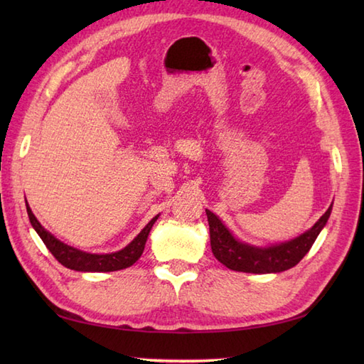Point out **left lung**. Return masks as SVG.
<instances>
[{"label":"left lung","instance_id":"obj_1","mask_svg":"<svg viewBox=\"0 0 364 364\" xmlns=\"http://www.w3.org/2000/svg\"><path fill=\"white\" fill-rule=\"evenodd\" d=\"M330 205L326 214L314 223V225L305 231L304 235L291 239L277 245L270 247H255L237 241L230 233V230L223 225L222 220L206 210L208 223H210V239L214 257L218 258L223 266L237 272L249 274H277L294 267L297 262L310 252L316 237L319 236L322 228L330 218Z\"/></svg>","mask_w":364,"mask_h":364}]
</instances>
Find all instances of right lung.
Listing matches in <instances>:
<instances>
[{
  "label": "right lung",
  "mask_w": 364,
  "mask_h": 364,
  "mask_svg": "<svg viewBox=\"0 0 364 364\" xmlns=\"http://www.w3.org/2000/svg\"><path fill=\"white\" fill-rule=\"evenodd\" d=\"M26 211L29 215L31 225L34 227L37 235L41 236L43 244L46 245V249L51 252L53 257L56 258L63 266L72 270H80V272H114V270H120V269H127L129 266H133L134 262L141 258V255L145 249L146 237H149L153 223L159 218V214L154 215V218L146 223L141 233H139L133 241L125 247V249L114 253L97 255V253L81 252L78 249H73L70 245L60 242L59 239L54 237L50 231H46L41 225V222L36 219V215L33 214V211H31L28 202H26Z\"/></svg>",
  "instance_id": "obj_1"
}]
</instances>
